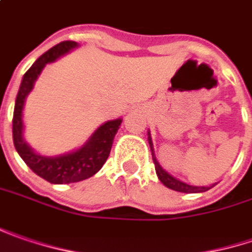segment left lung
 <instances>
[{
	"instance_id": "left-lung-1",
	"label": "left lung",
	"mask_w": 252,
	"mask_h": 252,
	"mask_svg": "<svg viewBox=\"0 0 252 252\" xmlns=\"http://www.w3.org/2000/svg\"><path fill=\"white\" fill-rule=\"evenodd\" d=\"M147 142H149L150 150H152V158H153V163H155V169H156L158 180L163 183L167 189H171V190L179 191V193H204V191L210 190L211 187H214V184L213 186H191V184H187V183L173 177L171 174H169L166 170L158 164V158L155 156V149H153V142H152L150 132H147Z\"/></svg>"
}]
</instances>
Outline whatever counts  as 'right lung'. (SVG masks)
<instances>
[{"label":"right lung","mask_w":252,"mask_h":252,"mask_svg":"<svg viewBox=\"0 0 252 252\" xmlns=\"http://www.w3.org/2000/svg\"><path fill=\"white\" fill-rule=\"evenodd\" d=\"M78 46H79L78 42L63 41L52 46L44 55L38 58L31 68L25 72L15 99L14 118H12L14 146L21 158L27 163V166L35 174H38L39 177L52 184L82 182L96 174L109 158L115 134L118 133V129L122 123V118L107 120L92 133V136L79 149L59 156L39 155L25 142L22 115H24V105L27 96L33 89V85L36 82L38 76L41 75L42 69L46 66V63L55 62L57 59L69 54L70 51H73Z\"/></svg>","instance_id":"right-lung-1"}]
</instances>
